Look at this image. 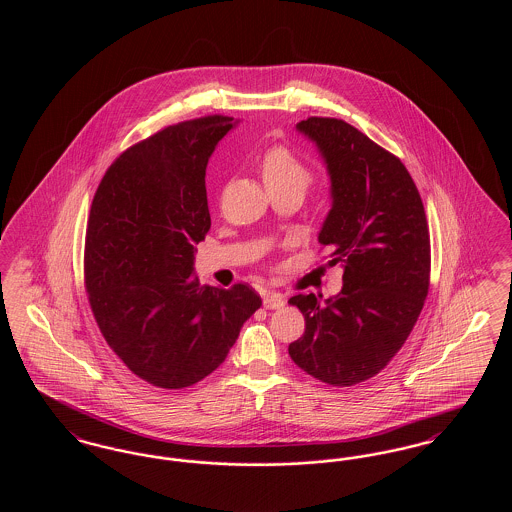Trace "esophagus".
Masks as SVG:
<instances>
[{
    "instance_id": "1",
    "label": "esophagus",
    "mask_w": 512,
    "mask_h": 512,
    "mask_svg": "<svg viewBox=\"0 0 512 512\" xmlns=\"http://www.w3.org/2000/svg\"><path fill=\"white\" fill-rule=\"evenodd\" d=\"M263 303L267 309H280V307H284V295L276 292L267 293Z\"/></svg>"
}]
</instances>
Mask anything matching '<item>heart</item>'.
I'll return each mask as SVG.
<instances>
[{"label": "heart", "instance_id": "obj_1", "mask_svg": "<svg viewBox=\"0 0 512 512\" xmlns=\"http://www.w3.org/2000/svg\"><path fill=\"white\" fill-rule=\"evenodd\" d=\"M259 167L267 188L278 186L297 188L305 192L313 182V171L288 147L276 146L267 149L261 157Z\"/></svg>", "mask_w": 512, "mask_h": 512}]
</instances>
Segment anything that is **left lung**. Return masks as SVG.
I'll return each instance as SVG.
<instances>
[{
	"mask_svg": "<svg viewBox=\"0 0 512 512\" xmlns=\"http://www.w3.org/2000/svg\"><path fill=\"white\" fill-rule=\"evenodd\" d=\"M317 144L330 174L332 209L318 242L343 267V288L288 303L305 317L293 363L330 386L376 376L409 338L430 286V232L420 194L399 157L341 119L295 126Z\"/></svg>",
	"mask_w": 512,
	"mask_h": 512,
	"instance_id": "1",
	"label": "left lung"
}]
</instances>
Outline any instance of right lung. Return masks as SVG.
I'll use <instances>...</instances> for the list:
<instances>
[{
  "label": "right lung",
  "instance_id": "right-lung-1",
  "mask_svg": "<svg viewBox=\"0 0 512 512\" xmlns=\"http://www.w3.org/2000/svg\"><path fill=\"white\" fill-rule=\"evenodd\" d=\"M232 121L178 122L128 147L92 201L84 245L92 313L122 363L163 390L219 368L261 307L247 284L222 290L194 278L195 244L211 228L205 169Z\"/></svg>",
  "mask_w": 512,
  "mask_h": 512
}]
</instances>
